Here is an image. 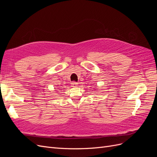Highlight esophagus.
Wrapping results in <instances>:
<instances>
[{"label":"esophagus","mask_w":157,"mask_h":157,"mask_svg":"<svg viewBox=\"0 0 157 157\" xmlns=\"http://www.w3.org/2000/svg\"><path fill=\"white\" fill-rule=\"evenodd\" d=\"M71 86H72V87H77V85H78V83L76 82H71Z\"/></svg>","instance_id":"34e87169"}]
</instances>
